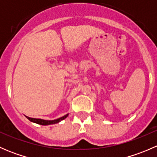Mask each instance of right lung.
Instances as JSON below:
<instances>
[{
	"mask_svg": "<svg viewBox=\"0 0 157 157\" xmlns=\"http://www.w3.org/2000/svg\"><path fill=\"white\" fill-rule=\"evenodd\" d=\"M68 116V114L67 115H64V116L61 117L59 118H57V119L55 120H44V119H41V118H29V117L26 116V118L29 120L30 121L32 122H34L36 123V124H42V125H49V124H56V123L60 122L61 121L64 120V118H66Z\"/></svg>",
	"mask_w": 157,
	"mask_h": 157,
	"instance_id": "1",
	"label": "right lung"
}]
</instances>
